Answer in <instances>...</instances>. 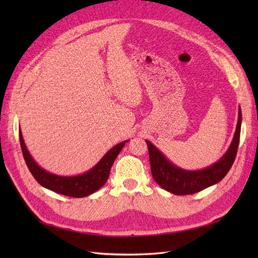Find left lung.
<instances>
[{
  "mask_svg": "<svg viewBox=\"0 0 258 258\" xmlns=\"http://www.w3.org/2000/svg\"><path fill=\"white\" fill-rule=\"evenodd\" d=\"M242 111L238 109V120L232 144L220 161L200 171H186L169 162L150 141H146L150 153L151 171L155 182L175 195H189L222 180L231 169L237 154Z\"/></svg>",
  "mask_w": 258,
  "mask_h": 258,
  "instance_id": "left-lung-1",
  "label": "left lung"
}]
</instances>
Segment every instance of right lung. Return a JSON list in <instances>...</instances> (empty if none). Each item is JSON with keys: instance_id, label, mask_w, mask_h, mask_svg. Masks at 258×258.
Masks as SVG:
<instances>
[{"instance_id": "right-lung-1", "label": "right lung", "mask_w": 258, "mask_h": 258, "mask_svg": "<svg viewBox=\"0 0 258 258\" xmlns=\"http://www.w3.org/2000/svg\"><path fill=\"white\" fill-rule=\"evenodd\" d=\"M19 135L25 163L31 174L37 180V183L42 185L43 187L55 191V193L71 197H78V199L94 193L106 183L115 158L117 157L120 150L123 149V146L127 142H122V143H118L112 147L102 157V160L94 167L91 168L89 172L76 175V176H59V175L48 173L45 169L37 165L26 149L21 130L19 131Z\"/></svg>"}]
</instances>
